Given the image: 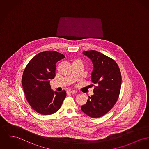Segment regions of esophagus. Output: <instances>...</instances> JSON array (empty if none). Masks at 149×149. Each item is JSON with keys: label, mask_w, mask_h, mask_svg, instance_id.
<instances>
[{"label": "esophagus", "mask_w": 149, "mask_h": 149, "mask_svg": "<svg viewBox=\"0 0 149 149\" xmlns=\"http://www.w3.org/2000/svg\"><path fill=\"white\" fill-rule=\"evenodd\" d=\"M67 92H68V93H70V94H72V95H74V94L75 93V91H68Z\"/></svg>", "instance_id": "34e87169"}]
</instances>
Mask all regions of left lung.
Segmentation results:
<instances>
[{"label":"left lung","instance_id":"8db88e82","mask_svg":"<svg viewBox=\"0 0 149 149\" xmlns=\"http://www.w3.org/2000/svg\"><path fill=\"white\" fill-rule=\"evenodd\" d=\"M93 64L91 80L95 86L93 96L89 97L82 111L91 118H100L108 113L116 104L119 96L122 75L113 59L96 51H83Z\"/></svg>","mask_w":149,"mask_h":149}]
</instances>
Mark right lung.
I'll return each mask as SVG.
<instances>
[{
	"label": "right lung",
	"instance_id": "add662e5",
	"mask_svg": "<svg viewBox=\"0 0 149 149\" xmlns=\"http://www.w3.org/2000/svg\"><path fill=\"white\" fill-rule=\"evenodd\" d=\"M65 56L57 51H44L35 56L23 72L22 84L28 103L37 113L51 115L61 107L66 96L65 90L53 92L50 80L56 75V63Z\"/></svg>",
	"mask_w": 149,
	"mask_h": 149
}]
</instances>
